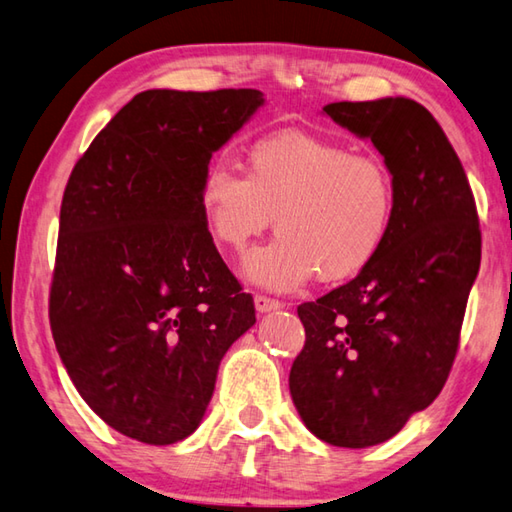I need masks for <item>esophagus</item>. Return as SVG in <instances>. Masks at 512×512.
Segmentation results:
<instances>
[{"mask_svg":"<svg viewBox=\"0 0 512 512\" xmlns=\"http://www.w3.org/2000/svg\"><path fill=\"white\" fill-rule=\"evenodd\" d=\"M282 302L280 300H273V297H266V295H255V309L257 313H268V311H275V309H282Z\"/></svg>","mask_w":512,"mask_h":512,"instance_id":"34e87169","label":"esophagus"}]
</instances>
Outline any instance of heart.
Returning a JSON list of instances; mask_svg holds the SVG:
<instances>
[{"label": "heart", "instance_id": "heart-1", "mask_svg": "<svg viewBox=\"0 0 512 512\" xmlns=\"http://www.w3.org/2000/svg\"><path fill=\"white\" fill-rule=\"evenodd\" d=\"M199 208L212 241L241 253L271 226L273 241L244 264L248 280L291 291L318 273L342 282L374 262L396 217L389 167L329 138L277 132L246 150V174L212 165L203 174Z\"/></svg>", "mask_w": 512, "mask_h": 512}]
</instances>
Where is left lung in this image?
Wrapping results in <instances>:
<instances>
[{
    "label": "left lung",
    "instance_id": "8db88e82",
    "mask_svg": "<svg viewBox=\"0 0 512 512\" xmlns=\"http://www.w3.org/2000/svg\"><path fill=\"white\" fill-rule=\"evenodd\" d=\"M324 111L385 156L396 217L351 282L297 306L306 340L288 387L324 443L367 448L401 432L445 385L481 262L477 203L448 136L410 98Z\"/></svg>",
    "mask_w": 512,
    "mask_h": 512
}]
</instances>
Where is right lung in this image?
Segmentation results:
<instances>
[{
	"label": "right lung",
	"mask_w": 512,
	"mask_h": 512,
	"mask_svg": "<svg viewBox=\"0 0 512 512\" xmlns=\"http://www.w3.org/2000/svg\"><path fill=\"white\" fill-rule=\"evenodd\" d=\"M264 105L257 89L134 96L64 188L49 293L60 358L116 432L170 445L197 430L219 362L255 324L212 241L199 188L217 152Z\"/></svg>",
	"instance_id": "add662e5"
}]
</instances>
